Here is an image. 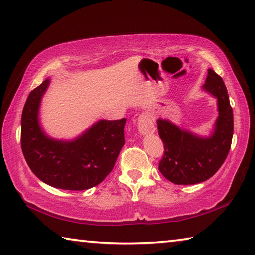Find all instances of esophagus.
Masks as SVG:
<instances>
[{
  "label": "esophagus",
  "instance_id": "1",
  "mask_svg": "<svg viewBox=\"0 0 255 255\" xmlns=\"http://www.w3.org/2000/svg\"><path fill=\"white\" fill-rule=\"evenodd\" d=\"M138 130L141 133V135H148V133H153L156 130L154 125V120L150 117L149 114H141L138 118L137 123Z\"/></svg>",
  "mask_w": 255,
  "mask_h": 255
}]
</instances>
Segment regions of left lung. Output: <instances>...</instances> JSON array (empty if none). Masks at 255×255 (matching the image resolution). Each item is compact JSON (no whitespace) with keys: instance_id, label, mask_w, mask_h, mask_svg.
<instances>
[{"instance_id":"left-lung-1","label":"left lung","mask_w":255,"mask_h":255,"mask_svg":"<svg viewBox=\"0 0 255 255\" xmlns=\"http://www.w3.org/2000/svg\"><path fill=\"white\" fill-rule=\"evenodd\" d=\"M202 89L217 99L218 117L209 137L197 136L170 120H157L158 135L165 150L158 170L175 184H196L208 180L223 165L231 148L234 120L225 83L209 68Z\"/></svg>"}]
</instances>
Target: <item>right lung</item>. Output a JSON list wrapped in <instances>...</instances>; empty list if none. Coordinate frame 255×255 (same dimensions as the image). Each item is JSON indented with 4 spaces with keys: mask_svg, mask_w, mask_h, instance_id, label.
I'll return each mask as SVG.
<instances>
[{
    "mask_svg": "<svg viewBox=\"0 0 255 255\" xmlns=\"http://www.w3.org/2000/svg\"><path fill=\"white\" fill-rule=\"evenodd\" d=\"M49 85L45 80L30 92L21 117V148L31 171L51 187L86 190L110 173L125 144L126 118L99 120L74 140L47 136L39 124L41 98Z\"/></svg>",
    "mask_w": 255,
    "mask_h": 255,
    "instance_id": "right-lung-1",
    "label": "right lung"
}]
</instances>
